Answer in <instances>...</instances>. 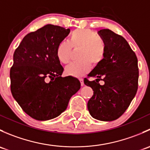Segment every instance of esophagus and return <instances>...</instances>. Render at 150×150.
<instances>
[{
	"label": "esophagus",
	"instance_id": "1",
	"mask_svg": "<svg viewBox=\"0 0 150 150\" xmlns=\"http://www.w3.org/2000/svg\"><path fill=\"white\" fill-rule=\"evenodd\" d=\"M79 81H80V82H81V86H83L84 85V82H83V78H79Z\"/></svg>",
	"mask_w": 150,
	"mask_h": 150
}]
</instances>
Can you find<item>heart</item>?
I'll return each instance as SVG.
<instances>
[{"label": "heart", "instance_id": "heart-1", "mask_svg": "<svg viewBox=\"0 0 150 150\" xmlns=\"http://www.w3.org/2000/svg\"><path fill=\"white\" fill-rule=\"evenodd\" d=\"M72 48H81L78 53L79 61L72 62L65 67L67 75L80 77L90 69L91 64L96 66L103 61L106 54V45L102 38L89 29H78L70 34L69 42L62 40L57 47V59L60 62L67 64L70 61Z\"/></svg>", "mask_w": 150, "mask_h": 150}]
</instances>
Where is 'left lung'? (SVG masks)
<instances>
[{
	"label": "left lung",
	"instance_id": "obj_1",
	"mask_svg": "<svg viewBox=\"0 0 150 150\" xmlns=\"http://www.w3.org/2000/svg\"><path fill=\"white\" fill-rule=\"evenodd\" d=\"M106 45L103 61L84 79L93 95L88 102V110L93 118L112 121L125 112L138 89V59L123 37L109 29L98 32ZM103 80L105 84L100 85Z\"/></svg>",
	"mask_w": 150,
	"mask_h": 150
}]
</instances>
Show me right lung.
Listing matches in <instances>:
<instances>
[{
	"mask_svg": "<svg viewBox=\"0 0 150 150\" xmlns=\"http://www.w3.org/2000/svg\"><path fill=\"white\" fill-rule=\"evenodd\" d=\"M69 32L57 25H45L25 35L14 51L11 91L23 111L35 120L58 117L81 88L78 79L61 76L64 68L56 54Z\"/></svg>",
	"mask_w": 150,
	"mask_h": 150,
	"instance_id": "1",
	"label": "right lung"
}]
</instances>
